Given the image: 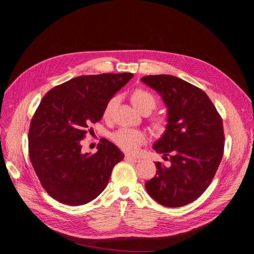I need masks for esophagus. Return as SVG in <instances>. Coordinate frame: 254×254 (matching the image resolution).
<instances>
[{"instance_id": "34e87169", "label": "esophagus", "mask_w": 254, "mask_h": 254, "mask_svg": "<svg viewBox=\"0 0 254 254\" xmlns=\"http://www.w3.org/2000/svg\"><path fill=\"white\" fill-rule=\"evenodd\" d=\"M125 160L132 161V162H139V161H140V158H139V157L131 156V155H126V156H125Z\"/></svg>"}]
</instances>
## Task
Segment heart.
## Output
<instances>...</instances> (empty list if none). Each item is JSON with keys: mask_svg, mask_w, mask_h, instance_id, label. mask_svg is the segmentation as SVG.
Listing matches in <instances>:
<instances>
[{"mask_svg": "<svg viewBox=\"0 0 254 254\" xmlns=\"http://www.w3.org/2000/svg\"><path fill=\"white\" fill-rule=\"evenodd\" d=\"M133 105L141 112L149 111L151 112L158 105V99L150 91L146 89H136L133 91L131 95ZM117 103V97L110 98L105 108L103 110V118L105 120H109L111 118L113 107ZM166 124V120L162 117H157L153 119V126L157 129H162ZM111 139L114 144L120 147L122 150L126 152H135L139 150L141 146L146 141V135L141 130L131 129V128H121L113 132Z\"/></svg>", "mask_w": 254, "mask_h": 254, "instance_id": "obj_1", "label": "heart"}]
</instances>
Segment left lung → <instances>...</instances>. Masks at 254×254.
I'll use <instances>...</instances> for the list:
<instances>
[{
	"instance_id": "1",
	"label": "left lung",
	"mask_w": 254,
	"mask_h": 254,
	"mask_svg": "<svg viewBox=\"0 0 254 254\" xmlns=\"http://www.w3.org/2000/svg\"><path fill=\"white\" fill-rule=\"evenodd\" d=\"M142 81L162 96L168 108L164 134L153 148L171 162L156 163L157 175L145 183L160 204L193 202L210 186L224 156L222 119L212 101L194 84L172 75H148Z\"/></svg>"
}]
</instances>
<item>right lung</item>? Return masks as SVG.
<instances>
[{
  "label": "right lung",
  "instance_id": "add662e5",
  "mask_svg": "<svg viewBox=\"0 0 254 254\" xmlns=\"http://www.w3.org/2000/svg\"><path fill=\"white\" fill-rule=\"evenodd\" d=\"M133 77L131 73L83 75L51 89L34 113L29 159L41 186L57 201L81 205L108 184L123 152L103 139L98 150L81 153V141L103 118L105 105Z\"/></svg>",
  "mask_w": 254,
  "mask_h": 254
}]
</instances>
